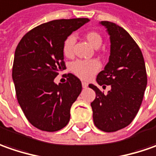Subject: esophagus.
Returning <instances> with one entry per match:
<instances>
[{"instance_id": "esophagus-1", "label": "esophagus", "mask_w": 156, "mask_h": 156, "mask_svg": "<svg viewBox=\"0 0 156 156\" xmlns=\"http://www.w3.org/2000/svg\"><path fill=\"white\" fill-rule=\"evenodd\" d=\"M82 86H83V88H87L88 87V83H86V82H82Z\"/></svg>"}]
</instances>
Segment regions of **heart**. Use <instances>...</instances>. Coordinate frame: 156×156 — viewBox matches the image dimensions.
<instances>
[{
  "mask_svg": "<svg viewBox=\"0 0 156 156\" xmlns=\"http://www.w3.org/2000/svg\"><path fill=\"white\" fill-rule=\"evenodd\" d=\"M84 39L88 41L89 44L94 48H98L103 42L102 35L96 31H90L84 34ZM76 40L73 36L67 37L62 46L63 55L67 58H72L74 56V45ZM99 61L96 59L90 60H77L72 65V72L78 78L83 80H88L94 76L100 69Z\"/></svg>",
  "mask_w": 156,
  "mask_h": 156,
  "instance_id": "obj_1",
  "label": "heart"
}]
</instances>
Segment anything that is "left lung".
I'll list each match as a JSON object with an SVG mask.
<instances>
[{
  "instance_id": "left-lung-1",
  "label": "left lung",
  "mask_w": 156,
  "mask_h": 156,
  "mask_svg": "<svg viewBox=\"0 0 156 156\" xmlns=\"http://www.w3.org/2000/svg\"><path fill=\"white\" fill-rule=\"evenodd\" d=\"M110 38V55L105 70L97 82L107 94L94 84H89L96 92L90 104L94 124L100 130L115 132L131 123L142 105L147 86V73L142 51L129 34L118 25L101 21Z\"/></svg>"
}]
</instances>
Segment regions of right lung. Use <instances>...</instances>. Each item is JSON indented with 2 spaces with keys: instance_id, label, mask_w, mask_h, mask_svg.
Wrapping results in <instances>:
<instances>
[{
  "instance_id": "right-lung-1",
  "label": "right lung",
  "mask_w": 156,
  "mask_h": 156,
  "mask_svg": "<svg viewBox=\"0 0 156 156\" xmlns=\"http://www.w3.org/2000/svg\"><path fill=\"white\" fill-rule=\"evenodd\" d=\"M88 21L77 18L43 23L27 32L16 47L12 71L16 98L27 119L41 130L58 131L70 121L82 83L72 73L66 74L64 83L56 84L54 78L66 69L64 41Z\"/></svg>"
}]
</instances>
